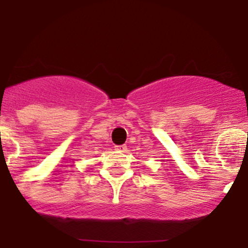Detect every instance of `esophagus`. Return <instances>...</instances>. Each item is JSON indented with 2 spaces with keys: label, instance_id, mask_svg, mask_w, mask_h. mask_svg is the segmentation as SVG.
<instances>
[{
  "label": "esophagus",
  "instance_id": "1",
  "mask_svg": "<svg viewBox=\"0 0 248 248\" xmlns=\"http://www.w3.org/2000/svg\"><path fill=\"white\" fill-rule=\"evenodd\" d=\"M116 150H121V152H125V150L127 149V147L125 144H123V145H116Z\"/></svg>",
  "mask_w": 248,
  "mask_h": 248
}]
</instances>
